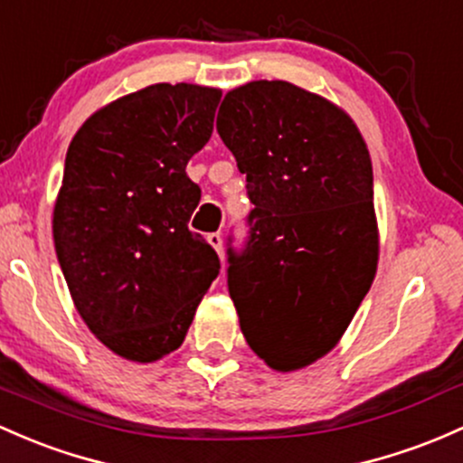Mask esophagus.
<instances>
[{
    "mask_svg": "<svg viewBox=\"0 0 463 463\" xmlns=\"http://www.w3.org/2000/svg\"><path fill=\"white\" fill-rule=\"evenodd\" d=\"M207 242L213 247V250L218 251V256L222 258V236L221 232H213V233H207Z\"/></svg>",
    "mask_w": 463,
    "mask_h": 463,
    "instance_id": "esophagus-1",
    "label": "esophagus"
}]
</instances>
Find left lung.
Returning a JSON list of instances; mask_svg holds the SVG:
<instances>
[{"mask_svg": "<svg viewBox=\"0 0 463 463\" xmlns=\"http://www.w3.org/2000/svg\"><path fill=\"white\" fill-rule=\"evenodd\" d=\"M216 130L253 203L245 250H227L242 335L271 369H305L337 345L375 278L369 150L349 114L289 81L233 88Z\"/></svg>", "mask_w": 463, "mask_h": 463, "instance_id": "1", "label": "left lung"}]
</instances>
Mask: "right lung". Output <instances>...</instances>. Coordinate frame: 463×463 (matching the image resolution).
<instances>
[{"label": "right lung", "mask_w": 463, "mask_h": 463, "mask_svg": "<svg viewBox=\"0 0 463 463\" xmlns=\"http://www.w3.org/2000/svg\"><path fill=\"white\" fill-rule=\"evenodd\" d=\"M218 101L216 88L154 83L94 112L68 147L54 251L79 316L126 360L176 351L221 269L187 227L201 187L185 172Z\"/></svg>", "instance_id": "obj_1"}]
</instances>
